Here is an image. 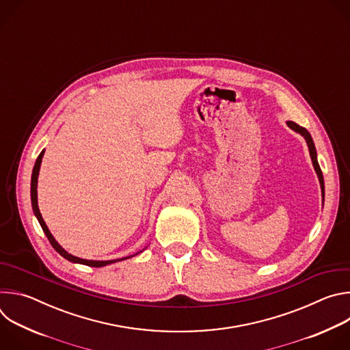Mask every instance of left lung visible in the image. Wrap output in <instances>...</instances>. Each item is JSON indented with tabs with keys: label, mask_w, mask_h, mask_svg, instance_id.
<instances>
[{
	"label": "left lung",
	"mask_w": 350,
	"mask_h": 350,
	"mask_svg": "<svg viewBox=\"0 0 350 350\" xmlns=\"http://www.w3.org/2000/svg\"><path fill=\"white\" fill-rule=\"evenodd\" d=\"M286 124H288L293 131H296V133H299L301 135H304L305 139H306V142H308L310 158H312L314 170H316V173H317V176H319V181H320V185H321V195H323V201H324V178H323V173H321L320 165H319V162H317V152H316V146H314V142H313V139H312V135H310V133H309L305 127L299 126V124H296V123H293V122H286Z\"/></svg>",
	"instance_id": "1"
}]
</instances>
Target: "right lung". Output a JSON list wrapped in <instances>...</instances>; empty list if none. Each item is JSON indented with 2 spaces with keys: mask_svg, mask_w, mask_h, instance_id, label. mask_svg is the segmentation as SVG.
<instances>
[{
  "mask_svg": "<svg viewBox=\"0 0 350 350\" xmlns=\"http://www.w3.org/2000/svg\"><path fill=\"white\" fill-rule=\"evenodd\" d=\"M42 155H44V151H41V154L38 155L36 163H34V167H33V174H31V188H30V192H31V206H33V212L42 228V231L45 232L49 243L53 245V247L55 249V251L64 256L66 260L69 262H73V263H80V265H85V266H91V267H103V266H107V265H112V263H116V262H120V260H126L131 256H126V258H122V259H115V260H87V259H80V258H76L70 254H68L65 249L55 241V238L53 237V234L49 232L45 221L42 220V216L40 213V209H38V204H37V178H38V172H40V165H41V161H42Z\"/></svg>",
  "mask_w": 350,
  "mask_h": 350,
  "instance_id": "add662e5",
  "label": "right lung"
}]
</instances>
